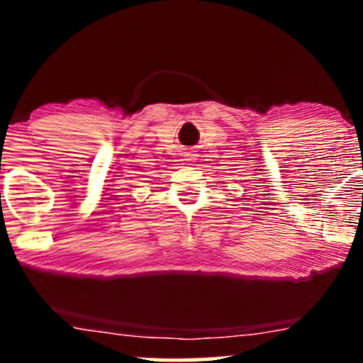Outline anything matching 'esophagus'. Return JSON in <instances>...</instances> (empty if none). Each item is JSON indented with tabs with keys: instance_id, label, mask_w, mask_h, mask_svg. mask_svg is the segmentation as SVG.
Segmentation results:
<instances>
[{
	"instance_id": "obj_1",
	"label": "esophagus",
	"mask_w": 363,
	"mask_h": 363,
	"mask_svg": "<svg viewBox=\"0 0 363 363\" xmlns=\"http://www.w3.org/2000/svg\"><path fill=\"white\" fill-rule=\"evenodd\" d=\"M193 158H195V155H191V152H186V160L190 162V160H193Z\"/></svg>"
}]
</instances>
